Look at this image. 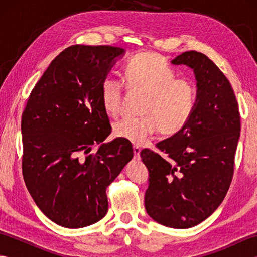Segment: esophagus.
Segmentation results:
<instances>
[{
    "instance_id": "esophagus-1",
    "label": "esophagus",
    "mask_w": 257,
    "mask_h": 257,
    "mask_svg": "<svg viewBox=\"0 0 257 257\" xmlns=\"http://www.w3.org/2000/svg\"><path fill=\"white\" fill-rule=\"evenodd\" d=\"M140 151H141V149L139 148L138 146H134V154H135V159H139Z\"/></svg>"
}]
</instances>
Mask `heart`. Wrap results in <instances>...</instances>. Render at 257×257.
I'll return each mask as SVG.
<instances>
[{
	"label": "heart",
	"mask_w": 257,
	"mask_h": 257,
	"mask_svg": "<svg viewBox=\"0 0 257 257\" xmlns=\"http://www.w3.org/2000/svg\"><path fill=\"white\" fill-rule=\"evenodd\" d=\"M124 81L130 90L146 94L143 117H125L113 124L118 138L141 146L152 135H174L188 123L196 105V88L192 81L177 78V73L165 58L156 53H141L128 61ZM121 79L107 76L100 85L102 107L109 116H117L123 99Z\"/></svg>",
	"instance_id": "1"
}]
</instances>
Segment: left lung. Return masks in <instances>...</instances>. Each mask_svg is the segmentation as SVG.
<instances>
[{
	"mask_svg": "<svg viewBox=\"0 0 257 257\" xmlns=\"http://www.w3.org/2000/svg\"><path fill=\"white\" fill-rule=\"evenodd\" d=\"M171 63L193 69L196 105L180 132L156 145L161 154L140 152L149 171L145 207L162 225L189 228L207 219L225 198L241 117L230 81L206 55L189 51Z\"/></svg>",
	"mask_w": 257,
	"mask_h": 257,
	"instance_id": "8db88e82",
	"label": "left lung"
}]
</instances>
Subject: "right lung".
Returning a JSON list of instances; mask_svg holds the SVG:
<instances>
[{
	"label": "right lung",
	"instance_id": "1",
	"mask_svg": "<svg viewBox=\"0 0 257 257\" xmlns=\"http://www.w3.org/2000/svg\"><path fill=\"white\" fill-rule=\"evenodd\" d=\"M123 48L73 45L53 59L22 113V172L36 205L56 224L79 228L107 214L106 190L133 159L111 133L100 85ZM101 147L95 153L91 147ZM92 154H90V152Z\"/></svg>",
	"mask_w": 257,
	"mask_h": 257
}]
</instances>
